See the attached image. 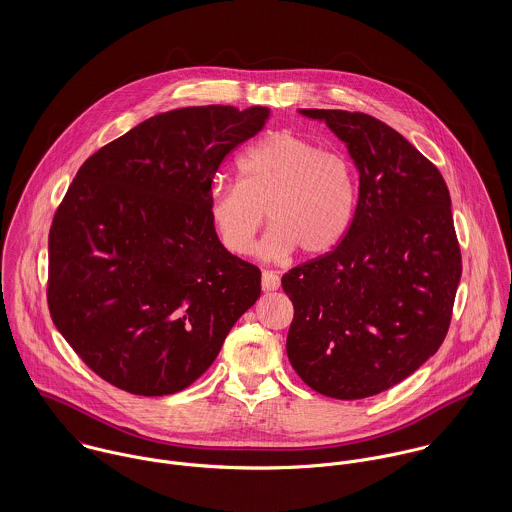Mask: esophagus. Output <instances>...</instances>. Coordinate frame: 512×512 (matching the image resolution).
Wrapping results in <instances>:
<instances>
[{
    "label": "esophagus",
    "mask_w": 512,
    "mask_h": 512,
    "mask_svg": "<svg viewBox=\"0 0 512 512\" xmlns=\"http://www.w3.org/2000/svg\"><path fill=\"white\" fill-rule=\"evenodd\" d=\"M280 288V276L274 270H264L262 272V290L264 292H274Z\"/></svg>",
    "instance_id": "esophagus-1"
}]
</instances>
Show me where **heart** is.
Instances as JSON below:
<instances>
[{
	"label": "heart",
	"mask_w": 512,
	"mask_h": 512,
	"mask_svg": "<svg viewBox=\"0 0 512 512\" xmlns=\"http://www.w3.org/2000/svg\"><path fill=\"white\" fill-rule=\"evenodd\" d=\"M238 183L215 179L209 219L230 254H246L263 211L272 226L258 246L278 260L301 248L305 256L333 250L353 226L359 207V173L349 155L295 134L270 132L236 161Z\"/></svg>",
	"instance_id": "b5f03b06"
}]
</instances>
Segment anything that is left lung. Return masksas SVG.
<instances>
[{"instance_id": "obj_1", "label": "left lung", "mask_w": 512, "mask_h": 512, "mask_svg": "<svg viewBox=\"0 0 512 512\" xmlns=\"http://www.w3.org/2000/svg\"><path fill=\"white\" fill-rule=\"evenodd\" d=\"M347 146L359 207L347 236L282 278L293 303L288 359L315 392L380 394L436 355L461 278L451 199L438 167L384 122L299 110Z\"/></svg>"}]
</instances>
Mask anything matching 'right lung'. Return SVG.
<instances>
[{
    "label": "right lung",
    "mask_w": 512,
    "mask_h": 512,
    "mask_svg": "<svg viewBox=\"0 0 512 512\" xmlns=\"http://www.w3.org/2000/svg\"><path fill=\"white\" fill-rule=\"evenodd\" d=\"M268 118L264 106L163 112L78 169L49 232L47 301L74 353L116 388H187L260 297V270L220 244L207 199L220 161Z\"/></svg>",
    "instance_id": "1"
}]
</instances>
